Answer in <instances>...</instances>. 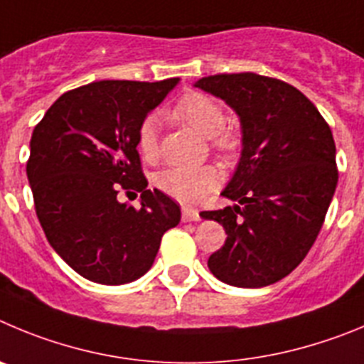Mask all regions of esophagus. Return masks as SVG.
<instances>
[{
  "label": "esophagus",
  "instance_id": "34e87169",
  "mask_svg": "<svg viewBox=\"0 0 364 364\" xmlns=\"http://www.w3.org/2000/svg\"><path fill=\"white\" fill-rule=\"evenodd\" d=\"M181 218L185 223H190V221H199V219H201V215H199V212L194 210V208H188V206H185V208H183Z\"/></svg>",
  "mask_w": 364,
  "mask_h": 364
}]
</instances>
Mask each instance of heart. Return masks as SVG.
Here are the masks:
<instances>
[{
    "mask_svg": "<svg viewBox=\"0 0 364 364\" xmlns=\"http://www.w3.org/2000/svg\"><path fill=\"white\" fill-rule=\"evenodd\" d=\"M170 117L190 127L203 137H208V143L215 152L234 154L241 145L237 134L225 127L227 116L221 103L203 92L190 90L183 94L170 109ZM137 149L145 161H158V123L152 116L145 117L137 129ZM219 181H221V172L214 165L198 166V168L170 166L159 172L156 178V186L176 201L192 205L205 199L219 185Z\"/></svg>",
    "mask_w": 364,
    "mask_h": 364,
    "instance_id": "heart-1",
    "label": "heart"
}]
</instances>
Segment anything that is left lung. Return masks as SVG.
I'll use <instances>...</instances> for the list:
<instances>
[{"label": "left lung", "mask_w": 364, "mask_h": 364, "mask_svg": "<svg viewBox=\"0 0 364 364\" xmlns=\"http://www.w3.org/2000/svg\"><path fill=\"white\" fill-rule=\"evenodd\" d=\"M227 101L243 127V152L223 196L234 206L205 210L227 241L208 257L223 283L261 288L288 276L317 239L336 192V143L316 105L296 87L254 72L196 83Z\"/></svg>", "instance_id": "1"}]
</instances>
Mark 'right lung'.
Here are the masks:
<instances>
[{
	"instance_id": "1",
	"label": "right lung",
	"mask_w": 364,
	"mask_h": 364,
	"mask_svg": "<svg viewBox=\"0 0 364 364\" xmlns=\"http://www.w3.org/2000/svg\"><path fill=\"white\" fill-rule=\"evenodd\" d=\"M178 77L94 81L55 100L31 139L27 178L48 243L85 279L123 284L152 267L181 210L149 190L137 152V129L178 85ZM139 191L142 206L117 201Z\"/></svg>"
}]
</instances>
